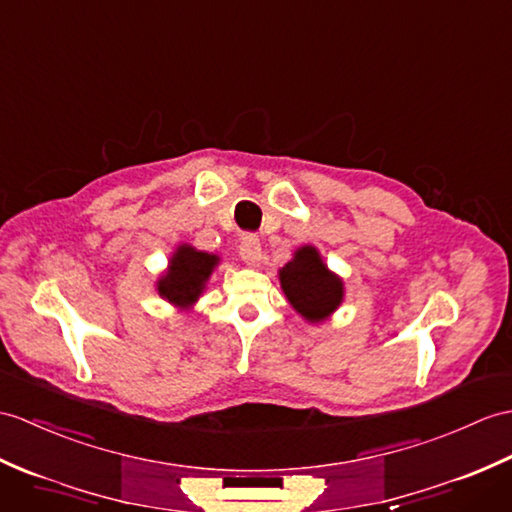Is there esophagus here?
I'll list each match as a JSON object with an SVG mask.
<instances>
[{"label": "esophagus", "mask_w": 512, "mask_h": 512, "mask_svg": "<svg viewBox=\"0 0 512 512\" xmlns=\"http://www.w3.org/2000/svg\"><path fill=\"white\" fill-rule=\"evenodd\" d=\"M240 255L248 266H257L261 259V244L255 235H244L240 242Z\"/></svg>", "instance_id": "obj_1"}]
</instances>
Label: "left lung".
Returning <instances> with one entry per match:
<instances>
[{
    "instance_id": "8db88e82",
    "label": "left lung",
    "mask_w": 512,
    "mask_h": 512,
    "mask_svg": "<svg viewBox=\"0 0 512 512\" xmlns=\"http://www.w3.org/2000/svg\"><path fill=\"white\" fill-rule=\"evenodd\" d=\"M279 283L292 310L310 325L334 316L344 301V281L331 272L316 246L303 244L292 259L279 268Z\"/></svg>"
}]
</instances>
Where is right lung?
Instances as JSON below:
<instances>
[{
	"label": "right lung",
	"mask_w": 512,
	"mask_h": 512,
	"mask_svg": "<svg viewBox=\"0 0 512 512\" xmlns=\"http://www.w3.org/2000/svg\"><path fill=\"white\" fill-rule=\"evenodd\" d=\"M218 264L220 257L216 253L198 251L192 244H178L154 288L163 301L181 312H189L205 292L207 281Z\"/></svg>",
	"instance_id": "obj_1"
}]
</instances>
